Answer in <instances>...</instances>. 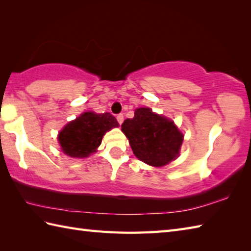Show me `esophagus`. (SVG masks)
<instances>
[{
  "label": "esophagus",
  "instance_id": "1",
  "mask_svg": "<svg viewBox=\"0 0 251 251\" xmlns=\"http://www.w3.org/2000/svg\"><path fill=\"white\" fill-rule=\"evenodd\" d=\"M116 120H117V122H119V124L121 125L122 123H123V121H124V115H123L122 113H121V114H117Z\"/></svg>",
  "mask_w": 251,
  "mask_h": 251
}]
</instances>
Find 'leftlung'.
Segmentation results:
<instances>
[{"mask_svg":"<svg viewBox=\"0 0 251 251\" xmlns=\"http://www.w3.org/2000/svg\"><path fill=\"white\" fill-rule=\"evenodd\" d=\"M135 155L143 163L161 167L177 158L183 135L167 117L153 113L149 108L135 111L132 119L122 124Z\"/></svg>","mask_w":251,"mask_h":251,"instance_id":"obj_1","label":"left lung"}]
</instances>
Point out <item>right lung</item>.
Returning a JSON list of instances; mask_svg holds the SVG:
<instances>
[{
	"instance_id": "1",
	"label": "right lung",
	"mask_w": 251,
	"mask_h": 251,
	"mask_svg": "<svg viewBox=\"0 0 251 251\" xmlns=\"http://www.w3.org/2000/svg\"><path fill=\"white\" fill-rule=\"evenodd\" d=\"M117 126L119 123L110 113L85 112L59 132L58 141L67 155L87 157L101 145L105 132Z\"/></svg>"
}]
</instances>
